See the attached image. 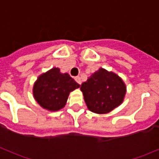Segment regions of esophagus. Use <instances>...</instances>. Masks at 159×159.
<instances>
[{"label":"esophagus","mask_w":159,"mask_h":159,"mask_svg":"<svg viewBox=\"0 0 159 159\" xmlns=\"http://www.w3.org/2000/svg\"><path fill=\"white\" fill-rule=\"evenodd\" d=\"M75 80H76V83L81 85V83H82V80H81V77H80V76H76V77H75Z\"/></svg>","instance_id":"34e87169"}]
</instances>
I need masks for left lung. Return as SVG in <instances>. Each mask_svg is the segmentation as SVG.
<instances>
[{"mask_svg":"<svg viewBox=\"0 0 159 159\" xmlns=\"http://www.w3.org/2000/svg\"><path fill=\"white\" fill-rule=\"evenodd\" d=\"M88 109L97 114H107L123 103L126 85L116 73L100 68L82 83Z\"/></svg>","mask_w":159,"mask_h":159,"instance_id":"obj_1","label":"left lung"}]
</instances>
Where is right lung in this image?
Here are the masks:
<instances>
[{"mask_svg":"<svg viewBox=\"0 0 159 159\" xmlns=\"http://www.w3.org/2000/svg\"><path fill=\"white\" fill-rule=\"evenodd\" d=\"M79 87L68 73L53 67L38 76L33 86V96L42 108L57 111L65 107L70 93Z\"/></svg>","mask_w":159,"mask_h":159,"instance_id":"right-lung-1","label":"right lung"}]
</instances>
